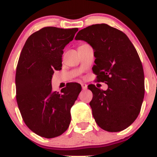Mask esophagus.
Masks as SVG:
<instances>
[{
    "label": "esophagus",
    "mask_w": 157,
    "mask_h": 157,
    "mask_svg": "<svg viewBox=\"0 0 157 157\" xmlns=\"http://www.w3.org/2000/svg\"><path fill=\"white\" fill-rule=\"evenodd\" d=\"M81 86H82V90L87 89V84H86V83H82V84H81Z\"/></svg>",
    "instance_id": "34e87169"
}]
</instances>
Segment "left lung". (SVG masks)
<instances>
[{
    "mask_svg": "<svg viewBox=\"0 0 157 157\" xmlns=\"http://www.w3.org/2000/svg\"><path fill=\"white\" fill-rule=\"evenodd\" d=\"M75 40L94 49V73L108 85L106 91L89 85L93 94L89 105L97 124L103 130L118 132L137 118L143 102L144 71L136 48L125 33L105 24L81 29Z\"/></svg>",
    "mask_w": 157,
    "mask_h": 157,
    "instance_id": "obj_1",
    "label": "left lung"
}]
</instances>
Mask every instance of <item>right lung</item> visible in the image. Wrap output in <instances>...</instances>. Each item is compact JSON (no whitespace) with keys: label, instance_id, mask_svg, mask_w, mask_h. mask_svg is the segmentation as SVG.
Instances as JSON below:
<instances>
[{"label":"right lung","instance_id":"1","mask_svg":"<svg viewBox=\"0 0 157 157\" xmlns=\"http://www.w3.org/2000/svg\"><path fill=\"white\" fill-rule=\"evenodd\" d=\"M77 31L44 27L28 37L20 55L15 75L17 105L27 127L43 137H56L67 130L70 110L82 89L77 82L66 85L61 93L52 87L54 71L62 67L65 46Z\"/></svg>","mask_w":157,"mask_h":157}]
</instances>
